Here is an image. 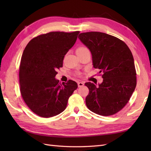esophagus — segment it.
<instances>
[{"label":"esophagus","mask_w":151,"mask_h":151,"mask_svg":"<svg viewBox=\"0 0 151 151\" xmlns=\"http://www.w3.org/2000/svg\"><path fill=\"white\" fill-rule=\"evenodd\" d=\"M77 84H78L79 88H80V87H83L84 85V83L83 82H78V83H77Z\"/></svg>","instance_id":"obj_1"}]
</instances>
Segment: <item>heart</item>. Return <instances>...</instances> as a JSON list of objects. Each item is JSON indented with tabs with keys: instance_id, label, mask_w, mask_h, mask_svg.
Segmentation results:
<instances>
[{
	"instance_id": "heart-1",
	"label": "heart",
	"mask_w": 151,
	"mask_h": 151,
	"mask_svg": "<svg viewBox=\"0 0 151 151\" xmlns=\"http://www.w3.org/2000/svg\"><path fill=\"white\" fill-rule=\"evenodd\" d=\"M89 52V50L88 48H87L86 47L84 46H81L77 48L76 50V52L77 53V55H81L82 53H84L86 52Z\"/></svg>"
}]
</instances>
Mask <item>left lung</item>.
<instances>
[{
	"mask_svg": "<svg viewBox=\"0 0 151 151\" xmlns=\"http://www.w3.org/2000/svg\"><path fill=\"white\" fill-rule=\"evenodd\" d=\"M78 38L90 50L93 67L98 68L103 79L98 86L85 83L89 90L86 106L99 115L116 114L129 102L137 84L130 50L122 40L101 32L82 33Z\"/></svg>",
	"mask_w": 151,
	"mask_h": 151,
	"instance_id": "left-lung-1",
	"label": "left lung"
}]
</instances>
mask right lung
Instances as JSON below:
<instances>
[{"label": "right lung", "mask_w": 151, "mask_h": 151, "mask_svg": "<svg viewBox=\"0 0 151 151\" xmlns=\"http://www.w3.org/2000/svg\"><path fill=\"white\" fill-rule=\"evenodd\" d=\"M79 33L52 31L40 35L24 48L19 66L20 92L36 115L50 118L62 113L77 88L75 81L68 80L62 84L55 77Z\"/></svg>", "instance_id": "right-lung-1"}]
</instances>
